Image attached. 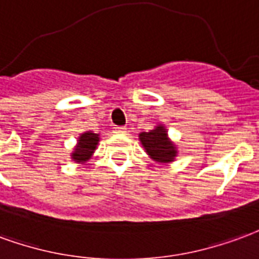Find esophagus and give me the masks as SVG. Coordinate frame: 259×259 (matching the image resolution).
Instances as JSON below:
<instances>
[{"label":"esophagus","instance_id":"34e87169","mask_svg":"<svg viewBox=\"0 0 259 259\" xmlns=\"http://www.w3.org/2000/svg\"><path fill=\"white\" fill-rule=\"evenodd\" d=\"M114 131H116L117 134H125V132H127V128L125 127H114Z\"/></svg>","mask_w":259,"mask_h":259}]
</instances>
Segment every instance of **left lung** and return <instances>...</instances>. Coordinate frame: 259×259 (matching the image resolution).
<instances>
[{
    "instance_id": "obj_1",
    "label": "left lung",
    "mask_w": 259,
    "mask_h": 259,
    "mask_svg": "<svg viewBox=\"0 0 259 259\" xmlns=\"http://www.w3.org/2000/svg\"><path fill=\"white\" fill-rule=\"evenodd\" d=\"M139 141L149 156L158 163H171L178 154L175 145L167 135V130L161 124L149 132H141Z\"/></svg>"
}]
</instances>
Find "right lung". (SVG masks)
Segmentation results:
<instances>
[{"instance_id":"add662e5","label":"right lung","mask_w":259,"mask_h":259,"mask_svg":"<svg viewBox=\"0 0 259 259\" xmlns=\"http://www.w3.org/2000/svg\"><path fill=\"white\" fill-rule=\"evenodd\" d=\"M99 142V134H94L92 131H87L78 137L77 146L71 153V158L75 163H85L95 152Z\"/></svg>"}]
</instances>
